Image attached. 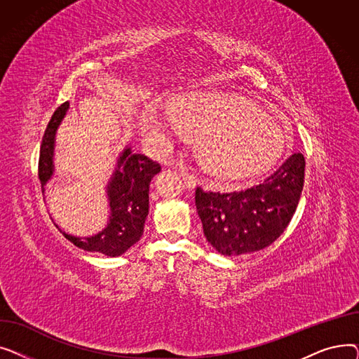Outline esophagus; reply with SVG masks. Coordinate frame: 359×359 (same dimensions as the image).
Listing matches in <instances>:
<instances>
[{
	"instance_id": "esophagus-1",
	"label": "esophagus",
	"mask_w": 359,
	"mask_h": 359,
	"mask_svg": "<svg viewBox=\"0 0 359 359\" xmlns=\"http://www.w3.org/2000/svg\"><path fill=\"white\" fill-rule=\"evenodd\" d=\"M180 175H182V177H183V180H184V184H186L187 187H195V186H196V182H198L196 177H195L192 173L187 172L186 168L182 167Z\"/></svg>"
}]
</instances>
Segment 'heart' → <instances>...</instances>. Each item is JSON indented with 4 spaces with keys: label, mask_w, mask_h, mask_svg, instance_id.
Here are the masks:
<instances>
[{
    "label": "heart",
    "mask_w": 359,
    "mask_h": 359,
    "mask_svg": "<svg viewBox=\"0 0 359 359\" xmlns=\"http://www.w3.org/2000/svg\"><path fill=\"white\" fill-rule=\"evenodd\" d=\"M176 121L199 137V156L206 172L224 180L255 176L282 153L280 126L250 100L219 93H192L176 100ZM148 135L167 141L176 123L154 109L142 116Z\"/></svg>",
    "instance_id": "obj_1"
}]
</instances>
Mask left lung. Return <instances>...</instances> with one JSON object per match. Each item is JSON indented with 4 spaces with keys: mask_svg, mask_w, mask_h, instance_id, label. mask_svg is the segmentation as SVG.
<instances>
[{
    "mask_svg": "<svg viewBox=\"0 0 359 359\" xmlns=\"http://www.w3.org/2000/svg\"><path fill=\"white\" fill-rule=\"evenodd\" d=\"M306 160L290 156L260 184L246 191L219 194L196 187L195 203L203 234L224 256L265 249L284 233L304 186Z\"/></svg>",
    "mask_w": 359,
    "mask_h": 359,
    "instance_id": "obj_1",
    "label": "left lung"
}]
</instances>
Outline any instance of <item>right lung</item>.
<instances>
[{"label":"right lung","instance_id":"right-lung-1","mask_svg":"<svg viewBox=\"0 0 359 359\" xmlns=\"http://www.w3.org/2000/svg\"><path fill=\"white\" fill-rule=\"evenodd\" d=\"M69 103H62L52 115L42 138L39 156V180L42 192L53 175V151L56 129L68 111ZM161 165L144 154H134L126 147L118 158V165L107 183L110 215L104 230L90 237H75L61 230L75 246L110 257L123 255L141 238L149 208V183Z\"/></svg>","mask_w":359,"mask_h":359}]
</instances>
